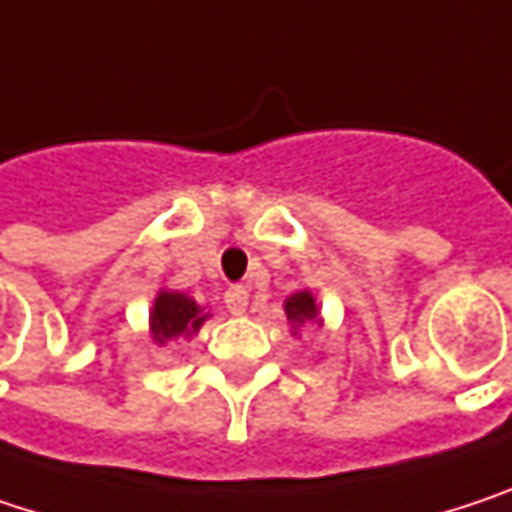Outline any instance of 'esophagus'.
Segmentation results:
<instances>
[{"label": "esophagus", "mask_w": 512, "mask_h": 512, "mask_svg": "<svg viewBox=\"0 0 512 512\" xmlns=\"http://www.w3.org/2000/svg\"><path fill=\"white\" fill-rule=\"evenodd\" d=\"M224 303L232 315H244L247 306H250V291L244 286H229L224 294Z\"/></svg>", "instance_id": "esophagus-1"}]
</instances>
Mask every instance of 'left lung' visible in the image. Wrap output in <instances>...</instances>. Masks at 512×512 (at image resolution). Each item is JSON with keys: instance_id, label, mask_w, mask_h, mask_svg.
I'll return each instance as SVG.
<instances>
[{"instance_id": "8db88e82", "label": "left lung", "mask_w": 512, "mask_h": 512, "mask_svg": "<svg viewBox=\"0 0 512 512\" xmlns=\"http://www.w3.org/2000/svg\"><path fill=\"white\" fill-rule=\"evenodd\" d=\"M286 318L291 321L294 333H297V327H300V324H306V321H318V303H315L312 291H297V294H291V297H288Z\"/></svg>"}]
</instances>
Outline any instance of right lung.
<instances>
[{"label":"right lung","mask_w":512,"mask_h":512,"mask_svg":"<svg viewBox=\"0 0 512 512\" xmlns=\"http://www.w3.org/2000/svg\"><path fill=\"white\" fill-rule=\"evenodd\" d=\"M209 315L203 312V306L182 294V291H159L156 303H153V312H150V333H153V342L156 345H167L179 336H194L203 321Z\"/></svg>","instance_id":"obj_1"}]
</instances>
